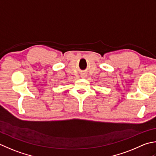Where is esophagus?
I'll list each match as a JSON object with an SVG mask.
<instances>
[{
    "mask_svg": "<svg viewBox=\"0 0 156 156\" xmlns=\"http://www.w3.org/2000/svg\"><path fill=\"white\" fill-rule=\"evenodd\" d=\"M82 77H84V76H82Z\"/></svg>",
    "mask_w": 156,
    "mask_h": 156,
    "instance_id": "34e87169",
    "label": "esophagus"
}]
</instances>
